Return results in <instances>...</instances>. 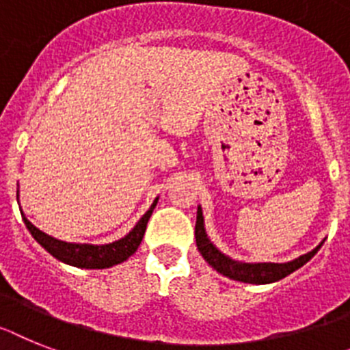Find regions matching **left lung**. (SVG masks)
Listing matches in <instances>:
<instances>
[{
    "label": "left lung",
    "mask_w": 350,
    "mask_h": 350,
    "mask_svg": "<svg viewBox=\"0 0 350 350\" xmlns=\"http://www.w3.org/2000/svg\"><path fill=\"white\" fill-rule=\"evenodd\" d=\"M196 243H198V249L202 254V258L217 272L228 275L230 280L252 284H267L283 280L288 274H292L293 270L301 269L306 261H310L311 258L315 256L317 251L322 245L320 243L313 251H310L308 254H302V256L295 258V260L288 261V263H239V261H233L231 258L224 256L210 242L206 231H204V220H202L201 208H198V220H196Z\"/></svg>",
    "instance_id": "obj_1"
}]
</instances>
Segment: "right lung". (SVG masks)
I'll list each match as a JSON object with an SVG mask.
<instances>
[{
    "mask_svg": "<svg viewBox=\"0 0 350 350\" xmlns=\"http://www.w3.org/2000/svg\"><path fill=\"white\" fill-rule=\"evenodd\" d=\"M157 202L158 199H154L151 208L144 213L142 219L137 222V226H135L130 233L126 234L124 239L117 240V242L113 243H107V245L62 242V240L53 239L49 234L37 230L23 213H21V215H23V220H25L26 228H28V231L31 233V237H33L49 254H53V256L57 258V260L64 261V263H69V265L72 267H81V269H108V267H113L117 265V263L126 261L137 249H139L140 242H142L144 239V233H146V228H148V220L149 217H151L154 206H157Z\"/></svg>",
    "mask_w": 350,
    "mask_h": 350,
    "instance_id": "add662e5",
    "label": "right lung"
}]
</instances>
